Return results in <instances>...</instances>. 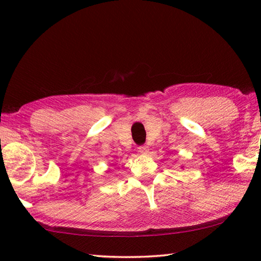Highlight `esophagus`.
<instances>
[{
  "mask_svg": "<svg viewBox=\"0 0 261 261\" xmlns=\"http://www.w3.org/2000/svg\"><path fill=\"white\" fill-rule=\"evenodd\" d=\"M138 152L141 154H147L149 152V148H148V146H139Z\"/></svg>",
  "mask_w": 261,
  "mask_h": 261,
  "instance_id": "esophagus-1",
  "label": "esophagus"
}]
</instances>
